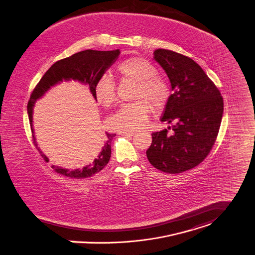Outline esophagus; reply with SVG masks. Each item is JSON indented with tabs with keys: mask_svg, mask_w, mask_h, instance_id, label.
<instances>
[{
	"mask_svg": "<svg viewBox=\"0 0 255 255\" xmlns=\"http://www.w3.org/2000/svg\"><path fill=\"white\" fill-rule=\"evenodd\" d=\"M120 134H122V135H127V136H132V135L135 134V132H134V131H121Z\"/></svg>",
	"mask_w": 255,
	"mask_h": 255,
	"instance_id": "34e87169",
	"label": "esophagus"
}]
</instances>
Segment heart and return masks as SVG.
<instances>
[{
  "label": "heart",
  "instance_id": "1",
  "mask_svg": "<svg viewBox=\"0 0 255 255\" xmlns=\"http://www.w3.org/2000/svg\"><path fill=\"white\" fill-rule=\"evenodd\" d=\"M116 71L122 81L136 83L133 98L139 100L120 107L109 119V124L120 131L138 130L147 124L151 113L148 103L157 110L164 108L170 98V87L164 79L157 76L156 67L142 57L133 56L123 60ZM93 91L96 101L102 106L110 107L116 102V85L110 76H101Z\"/></svg>",
  "mask_w": 255,
  "mask_h": 255
}]
</instances>
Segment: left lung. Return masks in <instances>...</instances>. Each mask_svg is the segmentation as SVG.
Listing matches in <instances>:
<instances>
[{"label": "left lung", "mask_w": 255, "mask_h": 255, "mask_svg": "<svg viewBox=\"0 0 255 255\" xmlns=\"http://www.w3.org/2000/svg\"><path fill=\"white\" fill-rule=\"evenodd\" d=\"M154 58L165 71L173 92L161 121L173 125L152 133L146 155L162 172L180 173L200 164L212 149L223 115V98L192 58L162 48L155 50Z\"/></svg>", "instance_id": "1"}]
</instances>
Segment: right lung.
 Wrapping results in <instances>:
<instances>
[{"mask_svg":"<svg viewBox=\"0 0 255 255\" xmlns=\"http://www.w3.org/2000/svg\"><path fill=\"white\" fill-rule=\"evenodd\" d=\"M120 54V50H110V51H99L87 49L80 52H77L69 57L63 58L61 60L56 61L49 69L46 71L45 75L42 77L40 82L37 84L35 89L30 95V99L27 105V111L29 116V122L32 131L33 143L36 146L37 150L41 154L42 158L45 161H48L46 155L40 150L37 146L34 129H33V107L37 99L41 98L45 93L54 85L64 81H79L87 86L91 93L94 96V85L97 80L103 76L105 71L108 69L117 59ZM106 141L102 148V151L97 155V157L93 160V162L87 166H84L82 169H74L70 170L66 168H62L59 166H52L53 170L59 174L67 176L70 178L83 179L93 176V174L99 172L105 165L108 163L111 157V142L115 137V133H107L106 132Z\"/></svg>","mask_w":255,"mask_h":255,"instance_id":"obj_1","label":"right lung"}]
</instances>
